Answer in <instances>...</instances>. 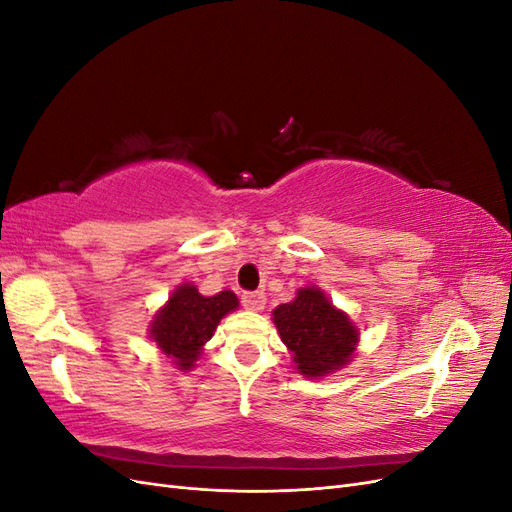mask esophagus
Returning <instances> with one entry per match:
<instances>
[{
	"mask_svg": "<svg viewBox=\"0 0 512 512\" xmlns=\"http://www.w3.org/2000/svg\"><path fill=\"white\" fill-rule=\"evenodd\" d=\"M241 303L247 309H252V312H260V309H265V305H267V297H265V292H243Z\"/></svg>",
	"mask_w": 512,
	"mask_h": 512,
	"instance_id": "obj_1",
	"label": "esophagus"
}]
</instances>
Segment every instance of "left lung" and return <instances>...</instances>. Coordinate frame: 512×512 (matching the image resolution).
<instances>
[{
	"mask_svg": "<svg viewBox=\"0 0 512 512\" xmlns=\"http://www.w3.org/2000/svg\"><path fill=\"white\" fill-rule=\"evenodd\" d=\"M273 322L305 378L342 369L352 361L359 342V329L316 286L301 288L294 301L275 307Z\"/></svg>",
	"mask_w": 512,
	"mask_h": 512,
	"instance_id": "1",
	"label": "left lung"
}]
</instances>
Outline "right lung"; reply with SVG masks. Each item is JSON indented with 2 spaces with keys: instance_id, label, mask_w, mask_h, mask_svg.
Returning <instances> with one entry per match:
<instances>
[{
  "instance_id": "obj_1",
  "label": "right lung",
  "mask_w": 512,
  "mask_h": 512,
  "mask_svg": "<svg viewBox=\"0 0 512 512\" xmlns=\"http://www.w3.org/2000/svg\"><path fill=\"white\" fill-rule=\"evenodd\" d=\"M237 307L239 299L232 290L203 297L196 286L181 284L151 320L149 337L179 369L188 371L198 361L220 320Z\"/></svg>"
}]
</instances>
